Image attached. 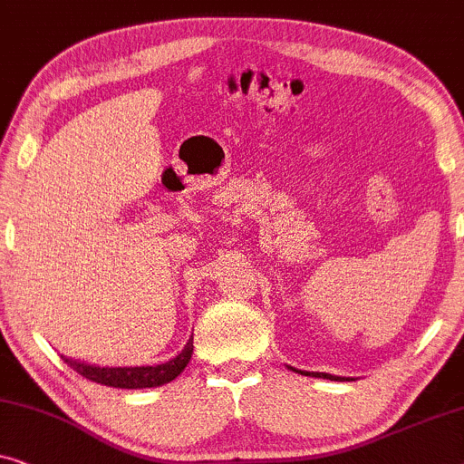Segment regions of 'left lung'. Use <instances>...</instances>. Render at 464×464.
<instances>
[{
    "label": "left lung",
    "mask_w": 464,
    "mask_h": 464,
    "mask_svg": "<svg viewBox=\"0 0 464 464\" xmlns=\"http://www.w3.org/2000/svg\"><path fill=\"white\" fill-rule=\"evenodd\" d=\"M303 374V372H300ZM313 376L317 378H330V381H353V378H347V376H334V374H325V372H315Z\"/></svg>",
    "instance_id": "obj_1"
}]
</instances>
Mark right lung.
I'll return each mask as SVG.
<instances>
[{
	"instance_id": "obj_1",
	"label": "right lung",
	"mask_w": 464,
	"mask_h": 464,
	"mask_svg": "<svg viewBox=\"0 0 464 464\" xmlns=\"http://www.w3.org/2000/svg\"><path fill=\"white\" fill-rule=\"evenodd\" d=\"M193 355V336L188 338L185 349L179 355L166 363L158 365H136V368H101V365H90L83 362L69 360V357L61 355L64 363L71 365L77 374H82L88 381L107 384V387L115 389H149V387H160L174 381L182 370L187 368V363L191 362Z\"/></svg>"
}]
</instances>
